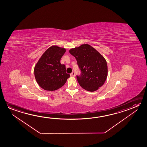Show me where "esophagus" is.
<instances>
[{"label": "esophagus", "mask_w": 147, "mask_h": 147, "mask_svg": "<svg viewBox=\"0 0 147 147\" xmlns=\"http://www.w3.org/2000/svg\"><path fill=\"white\" fill-rule=\"evenodd\" d=\"M70 76H71V77H75V72H74V71H72V72L70 74Z\"/></svg>", "instance_id": "obj_1"}]
</instances>
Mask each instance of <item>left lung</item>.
Masks as SVG:
<instances>
[{"instance_id":"1","label":"left lung","mask_w":147,"mask_h":147,"mask_svg":"<svg viewBox=\"0 0 147 147\" xmlns=\"http://www.w3.org/2000/svg\"><path fill=\"white\" fill-rule=\"evenodd\" d=\"M76 59L81 70L77 75L80 85L87 91H94L102 86L107 79V64L105 58L90 45L85 44L69 50Z\"/></svg>"}]
</instances>
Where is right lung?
<instances>
[{
    "label": "right lung",
    "mask_w": 147,
    "mask_h": 147,
    "mask_svg": "<svg viewBox=\"0 0 147 147\" xmlns=\"http://www.w3.org/2000/svg\"><path fill=\"white\" fill-rule=\"evenodd\" d=\"M66 49L58 46L50 47L40 58L34 68L35 79L42 88L54 91L63 86L70 75L60 60Z\"/></svg>",
    "instance_id": "add662e5"
}]
</instances>
